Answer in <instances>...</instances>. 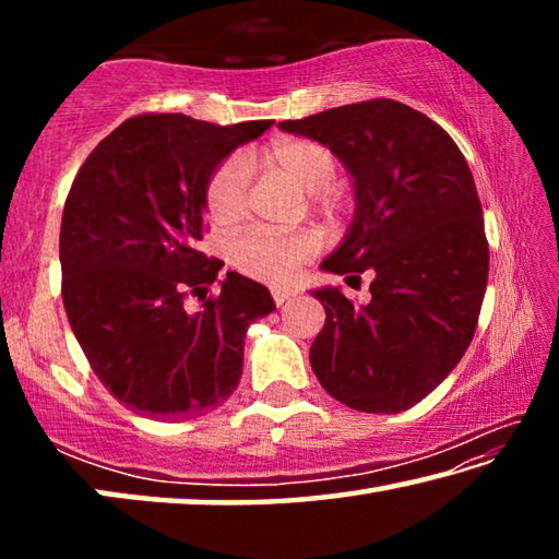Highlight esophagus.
Instances as JSON below:
<instances>
[{
	"mask_svg": "<svg viewBox=\"0 0 559 559\" xmlns=\"http://www.w3.org/2000/svg\"><path fill=\"white\" fill-rule=\"evenodd\" d=\"M290 296H293L290 288H273V300H276V306H283Z\"/></svg>",
	"mask_w": 559,
	"mask_h": 559,
	"instance_id": "1",
	"label": "esophagus"
}]
</instances>
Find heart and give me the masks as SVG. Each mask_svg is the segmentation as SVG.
Listing matches in <instances>:
<instances>
[{
	"instance_id": "1",
	"label": "heart",
	"mask_w": 559,
	"mask_h": 559,
	"mask_svg": "<svg viewBox=\"0 0 559 559\" xmlns=\"http://www.w3.org/2000/svg\"><path fill=\"white\" fill-rule=\"evenodd\" d=\"M263 165L271 173L286 177L288 182L308 194H316L320 202L330 200V182L337 173V159L325 145L313 140H281L263 153ZM206 212L216 224L239 222L249 202V177L241 157H229L214 169L204 189ZM310 234H271L246 231L234 239L229 257L234 266L246 276L283 283L293 276L298 263L313 251Z\"/></svg>"
}]
</instances>
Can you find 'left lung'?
I'll list each match as a JSON object with an SVG mask.
<instances>
[{
  "instance_id": "1",
  "label": "left lung",
  "mask_w": 559,
  "mask_h": 559,
  "mask_svg": "<svg viewBox=\"0 0 559 559\" xmlns=\"http://www.w3.org/2000/svg\"><path fill=\"white\" fill-rule=\"evenodd\" d=\"M281 130L330 147L355 216L323 271H372V300L313 288L325 325L310 347L323 390L367 414H400L447 380L476 333L488 241L476 182L449 132L390 98L330 108Z\"/></svg>"
}]
</instances>
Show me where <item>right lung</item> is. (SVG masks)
Returning <instances> with one entry per match:
<instances>
[{"label": "right lung", "instance_id": "add662e5", "mask_svg": "<svg viewBox=\"0 0 559 559\" xmlns=\"http://www.w3.org/2000/svg\"><path fill=\"white\" fill-rule=\"evenodd\" d=\"M273 120L214 126L182 112L130 118L79 169L61 219V293L75 340L120 404L159 421L219 406L241 380L253 320L276 310L266 286L197 249L204 189L236 147Z\"/></svg>", "mask_w": 559, "mask_h": 559}]
</instances>
